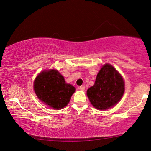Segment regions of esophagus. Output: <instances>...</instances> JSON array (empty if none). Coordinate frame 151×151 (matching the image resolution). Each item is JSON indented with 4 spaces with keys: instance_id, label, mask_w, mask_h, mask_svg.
<instances>
[{
    "instance_id": "obj_1",
    "label": "esophagus",
    "mask_w": 151,
    "mask_h": 151,
    "mask_svg": "<svg viewBox=\"0 0 151 151\" xmlns=\"http://www.w3.org/2000/svg\"><path fill=\"white\" fill-rule=\"evenodd\" d=\"M79 89H80V90H82V91H83V90H85V87L84 86H80V87H79Z\"/></svg>"
}]
</instances>
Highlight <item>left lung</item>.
Listing matches in <instances>:
<instances>
[{"instance_id":"8db88e82","label":"left lung","mask_w":151,"mask_h":151,"mask_svg":"<svg viewBox=\"0 0 151 151\" xmlns=\"http://www.w3.org/2000/svg\"><path fill=\"white\" fill-rule=\"evenodd\" d=\"M124 81L109 64L103 66L97 74L94 86L87 90V96L95 108L106 110L116 105L124 92Z\"/></svg>"}]
</instances>
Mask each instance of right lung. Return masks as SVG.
I'll return each mask as SVG.
<instances>
[{"mask_svg": "<svg viewBox=\"0 0 151 151\" xmlns=\"http://www.w3.org/2000/svg\"><path fill=\"white\" fill-rule=\"evenodd\" d=\"M34 88L38 98L55 109L67 106L76 90L73 86L66 83L64 78L55 69L39 74Z\"/></svg>", "mask_w": 151, "mask_h": 151, "instance_id": "add662e5", "label": "right lung"}]
</instances>
